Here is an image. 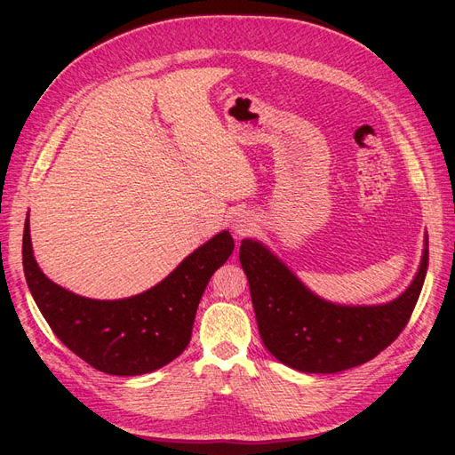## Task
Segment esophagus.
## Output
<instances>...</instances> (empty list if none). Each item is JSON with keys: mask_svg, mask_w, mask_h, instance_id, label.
Masks as SVG:
<instances>
[{"mask_svg": "<svg viewBox=\"0 0 455 455\" xmlns=\"http://www.w3.org/2000/svg\"><path fill=\"white\" fill-rule=\"evenodd\" d=\"M254 226H256L254 216L249 214V212H244V211L237 212L235 216H233V220H231V229L239 237L249 235V233L254 229Z\"/></svg>", "mask_w": 455, "mask_h": 455, "instance_id": "1", "label": "esophagus"}]
</instances>
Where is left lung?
Segmentation results:
<instances>
[{
    "instance_id": "1",
    "label": "left lung",
    "mask_w": 455,
    "mask_h": 455,
    "mask_svg": "<svg viewBox=\"0 0 455 455\" xmlns=\"http://www.w3.org/2000/svg\"><path fill=\"white\" fill-rule=\"evenodd\" d=\"M239 259L267 351L306 374H334L371 361L403 332L429 266V241L425 237L414 281L396 299L381 306L330 304L252 239L241 243Z\"/></svg>"
}]
</instances>
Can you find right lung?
<instances>
[{"label": "right lung", "instance_id": "right-lung-1", "mask_svg": "<svg viewBox=\"0 0 455 455\" xmlns=\"http://www.w3.org/2000/svg\"><path fill=\"white\" fill-rule=\"evenodd\" d=\"M233 246L229 231H222L149 291L123 299H91L45 277L34 258L26 218L22 266L41 315L68 349L104 374L142 376L188 347L204 288Z\"/></svg>", "mask_w": 455, "mask_h": 455}]
</instances>
